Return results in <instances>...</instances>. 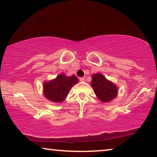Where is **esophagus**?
Segmentation results:
<instances>
[{"label": "esophagus", "instance_id": "obj_1", "mask_svg": "<svg viewBox=\"0 0 157 157\" xmlns=\"http://www.w3.org/2000/svg\"><path fill=\"white\" fill-rule=\"evenodd\" d=\"M79 81H80V82H84V81H85V78H79Z\"/></svg>", "mask_w": 157, "mask_h": 157}]
</instances>
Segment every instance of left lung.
<instances>
[{
	"label": "left lung",
	"instance_id": "obj_1",
	"mask_svg": "<svg viewBox=\"0 0 157 157\" xmlns=\"http://www.w3.org/2000/svg\"><path fill=\"white\" fill-rule=\"evenodd\" d=\"M91 78V86L98 100L103 103H109L116 98L118 87L115 84L101 73H94Z\"/></svg>",
	"mask_w": 157,
	"mask_h": 157
}]
</instances>
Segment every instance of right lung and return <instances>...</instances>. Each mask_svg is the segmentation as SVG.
<instances>
[{"label":"right lung","mask_w":157,"mask_h":157,"mask_svg":"<svg viewBox=\"0 0 157 157\" xmlns=\"http://www.w3.org/2000/svg\"><path fill=\"white\" fill-rule=\"evenodd\" d=\"M75 75H58L56 78L43 83V94L47 100L54 103H61L68 96L72 86L78 83Z\"/></svg>","instance_id":"add662e5"}]
</instances>
